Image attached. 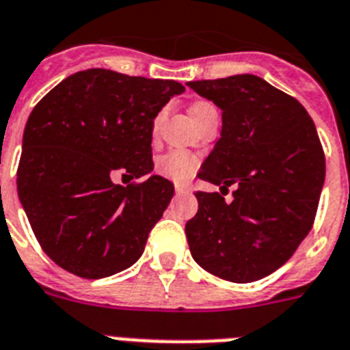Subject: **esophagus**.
Listing matches in <instances>:
<instances>
[{"mask_svg":"<svg viewBox=\"0 0 350 350\" xmlns=\"http://www.w3.org/2000/svg\"><path fill=\"white\" fill-rule=\"evenodd\" d=\"M190 189L187 185H176V193H189Z\"/></svg>","mask_w":350,"mask_h":350,"instance_id":"34e87169","label":"esophagus"}]
</instances>
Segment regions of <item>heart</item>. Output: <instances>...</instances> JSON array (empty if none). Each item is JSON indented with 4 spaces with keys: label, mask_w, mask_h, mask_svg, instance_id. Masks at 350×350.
I'll use <instances>...</instances> for the list:
<instances>
[{
    "label": "heart",
    "mask_w": 350,
    "mask_h": 350,
    "mask_svg": "<svg viewBox=\"0 0 350 350\" xmlns=\"http://www.w3.org/2000/svg\"><path fill=\"white\" fill-rule=\"evenodd\" d=\"M208 108H213L210 103H193L192 108H190V116H199L201 111L208 110ZM160 120L161 116H157L154 120H152V135L158 133ZM198 167L199 158L196 157V154H192V152L185 151V149H170L169 152H165V154L158 160V170H160L165 178L176 181V183H185V181H189L190 178L196 174Z\"/></svg>",
    "instance_id": "1"
}]
</instances>
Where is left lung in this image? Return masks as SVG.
<instances>
[{"mask_svg":"<svg viewBox=\"0 0 350 350\" xmlns=\"http://www.w3.org/2000/svg\"><path fill=\"white\" fill-rule=\"evenodd\" d=\"M187 85L222 110L220 139L198 174L220 193L196 192L198 213L185 226L190 252L217 278L258 281L284 265L313 226L325 178L317 128L297 99L260 76Z\"/></svg>","mask_w":350,"mask_h":350,"instance_id":"obj_1","label":"left lung"}]
</instances>
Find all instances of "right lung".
Instances as JSON below:
<instances>
[{
  "mask_svg": "<svg viewBox=\"0 0 350 350\" xmlns=\"http://www.w3.org/2000/svg\"><path fill=\"white\" fill-rule=\"evenodd\" d=\"M174 80H148L108 69L70 75L28 117L17 169V193L40 247L58 267L101 280L142 256L174 185L151 174L152 120L172 96Z\"/></svg>",
  "mask_w": 350,
  "mask_h": 350,
  "instance_id": "right-lung-1",
  "label": "right lung"
}]
</instances>
